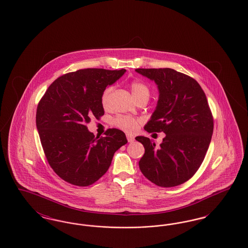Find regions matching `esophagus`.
<instances>
[{
    "label": "esophagus",
    "instance_id": "esophagus-1",
    "mask_svg": "<svg viewBox=\"0 0 248 248\" xmlns=\"http://www.w3.org/2000/svg\"><path fill=\"white\" fill-rule=\"evenodd\" d=\"M126 138H127V140H128V142H133L135 140V138H134L133 136L127 135V136H126Z\"/></svg>",
    "mask_w": 248,
    "mask_h": 248
}]
</instances>
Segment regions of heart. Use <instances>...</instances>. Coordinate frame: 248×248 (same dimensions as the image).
Listing matches in <instances>:
<instances>
[{
  "label": "heart",
  "mask_w": 248,
  "mask_h": 248,
  "mask_svg": "<svg viewBox=\"0 0 248 248\" xmlns=\"http://www.w3.org/2000/svg\"><path fill=\"white\" fill-rule=\"evenodd\" d=\"M130 88L131 92L136 98V100L140 99H148L150 98L151 95V88L149 85L140 80H135L130 83ZM112 88L110 86L107 87L106 89L103 91L101 94V105L104 108H108V103H109V95L111 93ZM114 125L118 127L119 129L123 130L126 133H134L137 131L140 124H141V120L137 117H133L130 115H121L114 119Z\"/></svg>",
  "instance_id": "obj_1"
}]
</instances>
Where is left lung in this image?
<instances>
[{
	"mask_svg": "<svg viewBox=\"0 0 248 248\" xmlns=\"http://www.w3.org/2000/svg\"><path fill=\"white\" fill-rule=\"evenodd\" d=\"M136 71L154 81L160 93L144 129L165 134L159 148L149 138H136L145 149L140 171L159 187L178 186L197 172L211 141L214 119L206 96L193 78L173 69Z\"/></svg>",
	"mask_w": 248,
	"mask_h": 248,
	"instance_id": "obj_1",
	"label": "left lung"
}]
</instances>
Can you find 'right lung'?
Listing matches in <instances>:
<instances>
[{"instance_id": "right-lung-1", "label": "right lung", "mask_w": 248, "mask_h": 248, "mask_svg": "<svg viewBox=\"0 0 248 248\" xmlns=\"http://www.w3.org/2000/svg\"><path fill=\"white\" fill-rule=\"evenodd\" d=\"M84 69L50 84L36 111V126L48 164L60 178L79 187L92 185L109 167L114 153L127 143L125 134L109 128L94 137L86 124L104 115L101 94L125 72Z\"/></svg>"}]
</instances>
